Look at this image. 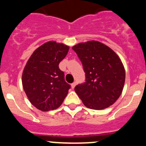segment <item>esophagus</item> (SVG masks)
Masks as SVG:
<instances>
[{
    "mask_svg": "<svg viewBox=\"0 0 146 146\" xmlns=\"http://www.w3.org/2000/svg\"><path fill=\"white\" fill-rule=\"evenodd\" d=\"M76 82H73V83H72L71 84L72 89H74L75 87H76Z\"/></svg>",
    "mask_w": 146,
    "mask_h": 146,
    "instance_id": "1",
    "label": "esophagus"
}]
</instances>
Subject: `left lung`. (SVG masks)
I'll use <instances>...</instances> for the list:
<instances>
[{
	"mask_svg": "<svg viewBox=\"0 0 146 146\" xmlns=\"http://www.w3.org/2000/svg\"><path fill=\"white\" fill-rule=\"evenodd\" d=\"M83 64L86 82L75 87L84 106L106 109L118 99L125 83V68L117 54L101 42L91 40L73 46Z\"/></svg>",
	"mask_w": 146,
	"mask_h": 146,
	"instance_id": "left-lung-1",
	"label": "left lung"
}]
</instances>
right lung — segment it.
Segmentation results:
<instances>
[{"label": "right lung", "mask_w": 146, "mask_h": 146, "mask_svg": "<svg viewBox=\"0 0 146 146\" xmlns=\"http://www.w3.org/2000/svg\"><path fill=\"white\" fill-rule=\"evenodd\" d=\"M70 47L48 41L36 49L23 69L22 84L28 99L43 111L57 109L65 98L70 86L64 81L59 64Z\"/></svg>", "instance_id": "1"}]
</instances>
